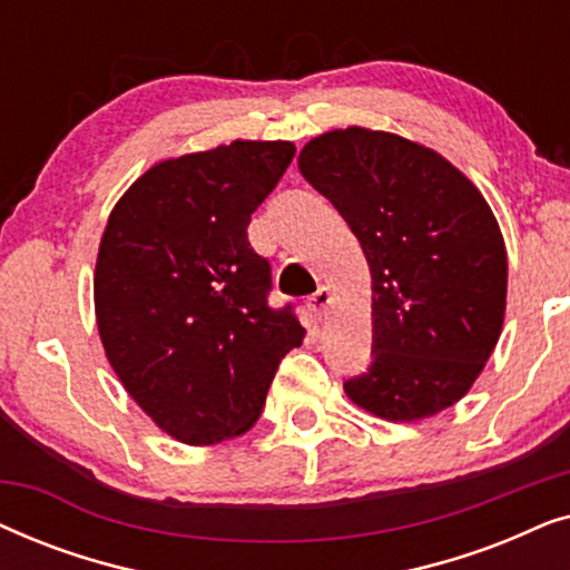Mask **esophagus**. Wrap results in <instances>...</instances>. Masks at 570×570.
<instances>
[{"instance_id": "obj_1", "label": "esophagus", "mask_w": 570, "mask_h": 570, "mask_svg": "<svg viewBox=\"0 0 570 570\" xmlns=\"http://www.w3.org/2000/svg\"><path fill=\"white\" fill-rule=\"evenodd\" d=\"M332 303V293H330V287H318V291L314 293V295H308V311L314 316H318L322 318L324 316V311H326V306H330Z\"/></svg>"}]
</instances>
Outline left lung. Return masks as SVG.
Returning <instances> with one entry per match:
<instances>
[{
	"label": "left lung",
	"mask_w": 570,
	"mask_h": 570,
	"mask_svg": "<svg viewBox=\"0 0 570 570\" xmlns=\"http://www.w3.org/2000/svg\"><path fill=\"white\" fill-rule=\"evenodd\" d=\"M298 168L371 267L373 363L345 381L347 396L392 423L451 407L503 330L509 262L485 197L443 155L392 131H324Z\"/></svg>",
	"instance_id": "1"
}]
</instances>
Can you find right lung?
I'll return each instance as SVG.
<instances>
[{
	"instance_id": "add662e5",
	"label": "right lung",
	"mask_w": 570,
	"mask_h": 570,
	"mask_svg": "<svg viewBox=\"0 0 570 570\" xmlns=\"http://www.w3.org/2000/svg\"><path fill=\"white\" fill-rule=\"evenodd\" d=\"M293 155L285 139H236L160 160L108 215L92 277L100 342L131 400L189 446L246 433L306 334L291 306L269 308V262L246 233Z\"/></svg>"
}]
</instances>
